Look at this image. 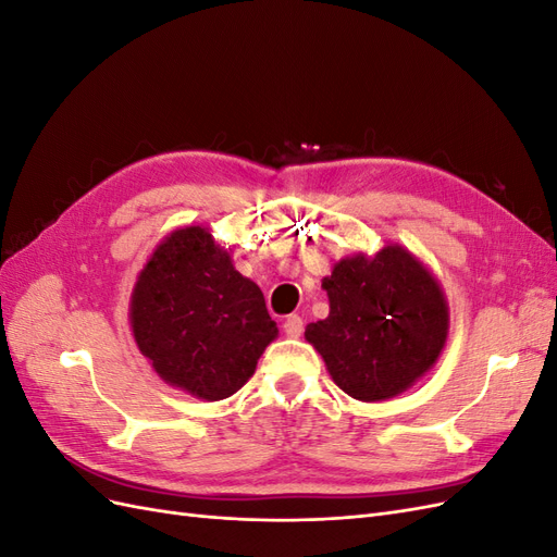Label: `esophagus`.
Instances as JSON below:
<instances>
[{"label":"esophagus","mask_w":557,"mask_h":557,"mask_svg":"<svg viewBox=\"0 0 557 557\" xmlns=\"http://www.w3.org/2000/svg\"><path fill=\"white\" fill-rule=\"evenodd\" d=\"M283 332L285 336H290V339H297V336L305 332V320H301L297 313L288 315L283 320Z\"/></svg>","instance_id":"obj_1"}]
</instances>
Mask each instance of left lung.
Wrapping results in <instances>:
<instances>
[{
  "instance_id": "8db88e82",
  "label": "left lung",
  "mask_w": 557,
  "mask_h": 557,
  "mask_svg": "<svg viewBox=\"0 0 557 557\" xmlns=\"http://www.w3.org/2000/svg\"><path fill=\"white\" fill-rule=\"evenodd\" d=\"M330 315L307 325L332 381L360 401L391 399L442 356L448 305L440 281L397 244L356 252L323 281Z\"/></svg>"
}]
</instances>
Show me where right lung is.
I'll return each mask as SVG.
<instances>
[{
	"label": "right lung",
	"mask_w": 557,
	"mask_h": 557,
	"mask_svg": "<svg viewBox=\"0 0 557 557\" xmlns=\"http://www.w3.org/2000/svg\"><path fill=\"white\" fill-rule=\"evenodd\" d=\"M129 323L158 376L207 401L237 393L278 336L262 290L199 225L172 232L150 256Z\"/></svg>",
	"instance_id": "add662e5"
}]
</instances>
